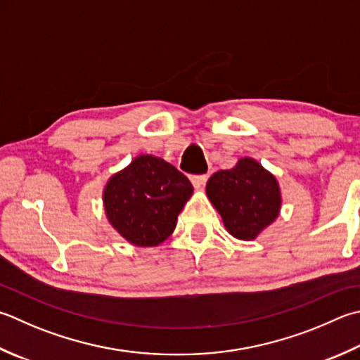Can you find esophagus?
Listing matches in <instances>:
<instances>
[{"label": "esophagus", "instance_id": "esophagus-1", "mask_svg": "<svg viewBox=\"0 0 360 360\" xmlns=\"http://www.w3.org/2000/svg\"><path fill=\"white\" fill-rule=\"evenodd\" d=\"M190 181H192V184L195 188H202L204 184H206L207 181V176L206 174H195L190 178Z\"/></svg>", "mask_w": 360, "mask_h": 360}]
</instances>
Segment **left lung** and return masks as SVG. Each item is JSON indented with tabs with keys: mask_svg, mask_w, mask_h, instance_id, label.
Wrapping results in <instances>:
<instances>
[{
	"mask_svg": "<svg viewBox=\"0 0 360 360\" xmlns=\"http://www.w3.org/2000/svg\"><path fill=\"white\" fill-rule=\"evenodd\" d=\"M206 193L221 215L224 228L240 240H255L281 210L276 178L251 158L240 159L231 170L214 173Z\"/></svg>",
	"mask_w": 360,
	"mask_h": 360,
	"instance_id": "8db88e82",
	"label": "left lung"
}]
</instances>
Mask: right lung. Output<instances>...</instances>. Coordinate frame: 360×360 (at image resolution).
<instances>
[{"label": "right lung", "instance_id": "obj_1", "mask_svg": "<svg viewBox=\"0 0 360 360\" xmlns=\"http://www.w3.org/2000/svg\"><path fill=\"white\" fill-rule=\"evenodd\" d=\"M192 193V184L178 168L142 154L108 181L103 201L120 236L136 246H158L172 236Z\"/></svg>", "mask_w": 360, "mask_h": 360}]
</instances>
